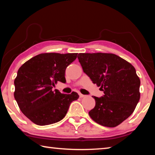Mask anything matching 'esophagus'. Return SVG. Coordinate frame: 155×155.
I'll list each match as a JSON object with an SVG mask.
<instances>
[{
	"instance_id": "obj_1",
	"label": "esophagus",
	"mask_w": 155,
	"mask_h": 155,
	"mask_svg": "<svg viewBox=\"0 0 155 155\" xmlns=\"http://www.w3.org/2000/svg\"><path fill=\"white\" fill-rule=\"evenodd\" d=\"M79 96H80V98H84V97H85V95H83V94H79Z\"/></svg>"
}]
</instances>
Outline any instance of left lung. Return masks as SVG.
<instances>
[{"mask_svg": "<svg viewBox=\"0 0 155 155\" xmlns=\"http://www.w3.org/2000/svg\"><path fill=\"white\" fill-rule=\"evenodd\" d=\"M83 72L103 91L92 96L96 105L89 112L94 122L115 127L133 114L140 98V79L129 62L112 53H79Z\"/></svg>", "mask_w": 155, "mask_h": 155, "instance_id": "1", "label": "left lung"}]
</instances>
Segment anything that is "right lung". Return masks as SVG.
Wrapping results in <instances>:
<instances>
[{"mask_svg":"<svg viewBox=\"0 0 155 155\" xmlns=\"http://www.w3.org/2000/svg\"><path fill=\"white\" fill-rule=\"evenodd\" d=\"M78 53L47 52L38 54L22 65L14 80V98L20 109L34 124L45 126L61 120L70 104L79 96L52 90L58 81L65 83L66 68Z\"/></svg>","mask_w":155,"mask_h":155,"instance_id":"1","label":"right lung"}]
</instances>
